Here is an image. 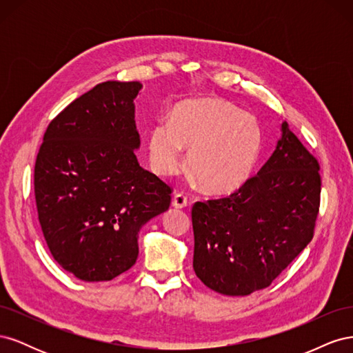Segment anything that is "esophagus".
<instances>
[{"mask_svg": "<svg viewBox=\"0 0 353 353\" xmlns=\"http://www.w3.org/2000/svg\"><path fill=\"white\" fill-rule=\"evenodd\" d=\"M172 206L175 209H183L187 206V196L183 194V193H178L174 196L172 199Z\"/></svg>", "mask_w": 353, "mask_h": 353, "instance_id": "34e87169", "label": "esophagus"}]
</instances>
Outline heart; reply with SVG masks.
Segmentation results:
<instances>
[{
	"label": "heart",
	"instance_id": "heart-1",
	"mask_svg": "<svg viewBox=\"0 0 353 353\" xmlns=\"http://www.w3.org/2000/svg\"><path fill=\"white\" fill-rule=\"evenodd\" d=\"M208 193L227 194L252 175L262 148L258 119L222 99L178 104L170 121H159L148 132V156L162 176H174L185 166Z\"/></svg>",
	"mask_w": 353,
	"mask_h": 353
}]
</instances>
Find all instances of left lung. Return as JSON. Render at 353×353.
Wrapping results in <instances>:
<instances>
[{"mask_svg":"<svg viewBox=\"0 0 353 353\" xmlns=\"http://www.w3.org/2000/svg\"><path fill=\"white\" fill-rule=\"evenodd\" d=\"M275 152L227 197L191 210L196 275L227 296L271 285L314 237L321 176L316 157L281 125Z\"/></svg>","mask_w":353,"mask_h":353,"instance_id":"left-lung-1","label":"left lung"}]
</instances>
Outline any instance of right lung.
Returning a JSON list of instances; mask_svg holds the SVG:
<instances>
[{
	"label": "right lung",
	"mask_w": 353,
	"mask_h": 353,
	"mask_svg": "<svg viewBox=\"0 0 353 353\" xmlns=\"http://www.w3.org/2000/svg\"><path fill=\"white\" fill-rule=\"evenodd\" d=\"M140 82L108 81L52 119L35 162L38 219L52 258L83 281H110L138 258V232L172 188L138 163Z\"/></svg>",
	"instance_id": "1"
}]
</instances>
